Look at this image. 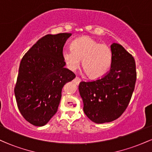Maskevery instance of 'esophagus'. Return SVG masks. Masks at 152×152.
Segmentation results:
<instances>
[{"mask_svg":"<svg viewBox=\"0 0 152 152\" xmlns=\"http://www.w3.org/2000/svg\"><path fill=\"white\" fill-rule=\"evenodd\" d=\"M81 81V79L79 77H76L74 79V82L76 83V85H78L80 83V82Z\"/></svg>","mask_w":152,"mask_h":152,"instance_id":"34e87169","label":"esophagus"}]
</instances>
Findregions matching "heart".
<instances>
[{
	"label": "heart",
	"instance_id": "heart-1",
	"mask_svg": "<svg viewBox=\"0 0 152 152\" xmlns=\"http://www.w3.org/2000/svg\"><path fill=\"white\" fill-rule=\"evenodd\" d=\"M62 58L66 67L74 71L82 61V68L87 77L96 80L107 74L112 64L111 48L90 36H82L74 40L71 49L64 50Z\"/></svg>",
	"mask_w": 152,
	"mask_h": 152
}]
</instances>
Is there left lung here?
<instances>
[{
	"instance_id": "1",
	"label": "left lung",
	"mask_w": 152,
	"mask_h": 152,
	"mask_svg": "<svg viewBox=\"0 0 152 152\" xmlns=\"http://www.w3.org/2000/svg\"><path fill=\"white\" fill-rule=\"evenodd\" d=\"M113 60L109 72L96 81L78 86L83 111L94 123L114 121L129 105L137 80L134 57L121 45L111 44Z\"/></svg>"
}]
</instances>
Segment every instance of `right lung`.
Listing matches in <instances>:
<instances>
[{"label":"right lung","mask_w":152,"mask_h":152,"mask_svg":"<svg viewBox=\"0 0 152 152\" xmlns=\"http://www.w3.org/2000/svg\"><path fill=\"white\" fill-rule=\"evenodd\" d=\"M71 34H48L23 57L15 87L20 114L36 126L46 125L57 112L64 85L76 77L64 68L63 48Z\"/></svg>","instance_id":"right-lung-1"}]
</instances>
